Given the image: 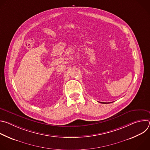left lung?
I'll use <instances>...</instances> for the list:
<instances>
[{
	"label": "left lung",
	"instance_id": "8db88e82",
	"mask_svg": "<svg viewBox=\"0 0 150 150\" xmlns=\"http://www.w3.org/2000/svg\"><path fill=\"white\" fill-rule=\"evenodd\" d=\"M101 103H104V104H106V103H103V102H100Z\"/></svg>",
	"mask_w": 150,
	"mask_h": 150
}]
</instances>
